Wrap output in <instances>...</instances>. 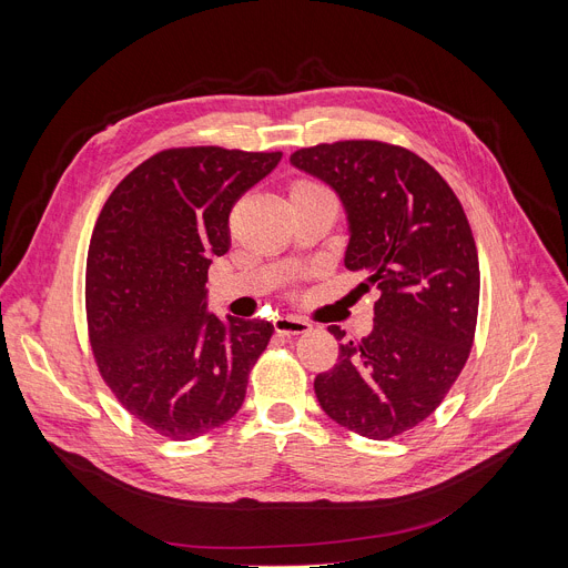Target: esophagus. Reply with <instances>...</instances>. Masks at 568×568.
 Listing matches in <instances>:
<instances>
[{
  "instance_id": "1",
  "label": "esophagus",
  "mask_w": 568,
  "mask_h": 568,
  "mask_svg": "<svg viewBox=\"0 0 568 568\" xmlns=\"http://www.w3.org/2000/svg\"><path fill=\"white\" fill-rule=\"evenodd\" d=\"M274 329L276 334L281 336H300V334H306L311 332V324L302 317H292V315H278L274 320Z\"/></svg>"
}]
</instances>
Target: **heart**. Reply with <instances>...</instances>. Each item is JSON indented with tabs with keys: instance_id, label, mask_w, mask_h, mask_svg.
Wrapping results in <instances>:
<instances>
[{
	"instance_id": "b5f03b06",
	"label": "heart",
	"mask_w": 568,
	"mask_h": 568,
	"mask_svg": "<svg viewBox=\"0 0 568 568\" xmlns=\"http://www.w3.org/2000/svg\"><path fill=\"white\" fill-rule=\"evenodd\" d=\"M306 189H315V184H311V182H300L292 191H306Z\"/></svg>"
}]
</instances>
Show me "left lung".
I'll list each match as a JSON object with an SVG mask.
<instances>
[{
  "mask_svg": "<svg viewBox=\"0 0 568 568\" xmlns=\"http://www.w3.org/2000/svg\"><path fill=\"white\" fill-rule=\"evenodd\" d=\"M290 163L338 195L345 266L379 292L373 332L338 345L315 396L347 430L396 437L437 409L469 356L481 281L467 216L439 172L403 146L345 140L300 149Z\"/></svg>",
  "mask_w": 568,
  "mask_h": 568,
  "instance_id": "1",
  "label": "left lung"
}]
</instances>
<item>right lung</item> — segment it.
Listing matches in <instances>:
<instances>
[{"instance_id": "right-lung-1", "label": "right lung", "mask_w": 568, "mask_h": 568, "mask_svg": "<svg viewBox=\"0 0 568 568\" xmlns=\"http://www.w3.org/2000/svg\"><path fill=\"white\" fill-rule=\"evenodd\" d=\"M281 152L168 149L108 197L87 253V324L99 371L138 422L184 442L230 422L274 324L209 313L206 272L230 212Z\"/></svg>"}]
</instances>
